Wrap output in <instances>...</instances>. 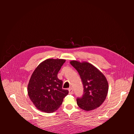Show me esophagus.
<instances>
[{"label":"esophagus","instance_id":"obj_1","mask_svg":"<svg viewBox=\"0 0 134 134\" xmlns=\"http://www.w3.org/2000/svg\"><path fill=\"white\" fill-rule=\"evenodd\" d=\"M69 93L70 94H73V91H72V89L71 88L69 89Z\"/></svg>","mask_w":134,"mask_h":134}]
</instances>
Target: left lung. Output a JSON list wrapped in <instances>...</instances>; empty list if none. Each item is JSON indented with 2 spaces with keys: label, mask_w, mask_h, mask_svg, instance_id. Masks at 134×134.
<instances>
[{
  "label": "left lung",
  "mask_w": 134,
  "mask_h": 134,
  "mask_svg": "<svg viewBox=\"0 0 134 134\" xmlns=\"http://www.w3.org/2000/svg\"><path fill=\"white\" fill-rule=\"evenodd\" d=\"M70 63L78 71L83 84V95L76 99L78 106L86 111L99 107L106 99L108 91L106 78L91 63L76 60H71Z\"/></svg>",
  "instance_id": "left-lung-1"
}]
</instances>
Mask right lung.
<instances>
[{"label": "right lung", "instance_id": "add662e5", "mask_svg": "<svg viewBox=\"0 0 134 134\" xmlns=\"http://www.w3.org/2000/svg\"><path fill=\"white\" fill-rule=\"evenodd\" d=\"M65 59H48L40 63L32 73L27 87L28 94L38 110L54 112L69 93L63 90V81L58 78Z\"/></svg>", "mask_w": 134, "mask_h": 134}]
</instances>
